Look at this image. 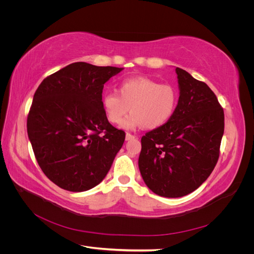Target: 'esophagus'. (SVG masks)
Wrapping results in <instances>:
<instances>
[{
    "instance_id": "esophagus-1",
    "label": "esophagus",
    "mask_w": 254,
    "mask_h": 254,
    "mask_svg": "<svg viewBox=\"0 0 254 254\" xmlns=\"http://www.w3.org/2000/svg\"><path fill=\"white\" fill-rule=\"evenodd\" d=\"M132 139H134V135H132L131 133H126V141H130V140H132Z\"/></svg>"
}]
</instances>
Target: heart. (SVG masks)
<instances>
[{"mask_svg":"<svg viewBox=\"0 0 254 254\" xmlns=\"http://www.w3.org/2000/svg\"><path fill=\"white\" fill-rule=\"evenodd\" d=\"M178 91L172 84L136 77L122 81L118 92H105L102 106L106 118L113 124L122 122L130 106L132 114L123 121V128L143 126L155 129L171 120L178 105Z\"/></svg>","mask_w":254,"mask_h":254,"instance_id":"b5f03b06","label":"heart"}]
</instances>
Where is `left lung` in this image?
<instances>
[{
    "instance_id": "obj_1",
    "label": "left lung",
    "mask_w": 254,
    "mask_h": 254,
    "mask_svg": "<svg viewBox=\"0 0 254 254\" xmlns=\"http://www.w3.org/2000/svg\"><path fill=\"white\" fill-rule=\"evenodd\" d=\"M179 99L171 120L141 140L139 168L146 186L167 198L197 190L219 157L225 115L206 83L176 67Z\"/></svg>"
}]
</instances>
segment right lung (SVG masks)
I'll use <instances>...</instances> for the list:
<instances>
[{
  "mask_svg": "<svg viewBox=\"0 0 254 254\" xmlns=\"http://www.w3.org/2000/svg\"><path fill=\"white\" fill-rule=\"evenodd\" d=\"M123 67L74 63L35 92L27 134L37 162L59 188L84 191L101 183L125 141L103 110L104 84Z\"/></svg>",
  "mask_w": 254,
  "mask_h": 254,
  "instance_id": "obj_1",
  "label": "right lung"
}]
</instances>
